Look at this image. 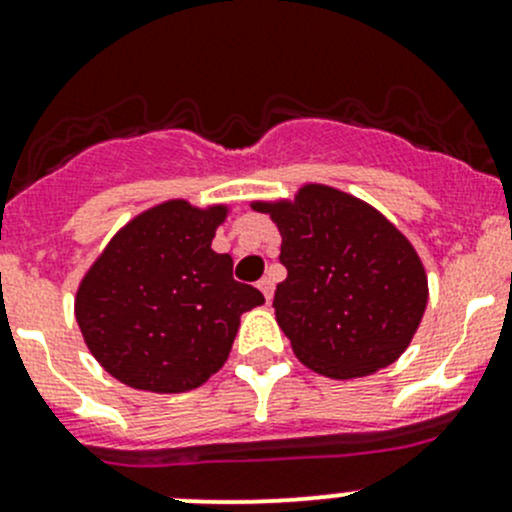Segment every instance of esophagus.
Here are the masks:
<instances>
[{"mask_svg":"<svg viewBox=\"0 0 512 512\" xmlns=\"http://www.w3.org/2000/svg\"><path fill=\"white\" fill-rule=\"evenodd\" d=\"M257 287L262 289V294H265V299H267V302H270L272 294H275V282H272V277H262L260 285H257Z\"/></svg>","mask_w":512,"mask_h":512,"instance_id":"esophagus-1","label":"esophagus"}]
</instances>
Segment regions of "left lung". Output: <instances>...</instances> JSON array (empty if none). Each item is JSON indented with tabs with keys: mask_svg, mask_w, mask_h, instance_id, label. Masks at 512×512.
Returning a JSON list of instances; mask_svg holds the SVG:
<instances>
[{
	"mask_svg": "<svg viewBox=\"0 0 512 512\" xmlns=\"http://www.w3.org/2000/svg\"><path fill=\"white\" fill-rule=\"evenodd\" d=\"M252 208L280 227L287 280L272 307L297 359L329 379L394 364L428 299L411 242L371 205L327 185H304L294 203Z\"/></svg>",
	"mask_w": 512,
	"mask_h": 512,
	"instance_id": "left-lung-1",
	"label": "left lung"
}]
</instances>
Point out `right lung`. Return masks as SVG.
I'll return each mask as SVG.
<instances>
[{
    "instance_id": "1",
    "label": "right lung",
    "mask_w": 512,
    "mask_h": 512,
    "mask_svg": "<svg viewBox=\"0 0 512 512\" xmlns=\"http://www.w3.org/2000/svg\"><path fill=\"white\" fill-rule=\"evenodd\" d=\"M223 205L168 200L131 220L76 292V322L98 364L156 394L198 389L225 364L240 314L265 302L210 247Z\"/></svg>"
}]
</instances>
